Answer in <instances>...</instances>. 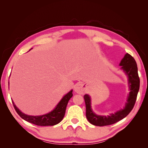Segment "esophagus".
I'll return each instance as SVG.
<instances>
[{
	"mask_svg": "<svg viewBox=\"0 0 148 148\" xmlns=\"http://www.w3.org/2000/svg\"><path fill=\"white\" fill-rule=\"evenodd\" d=\"M74 91L75 92H76L77 93L81 94V95H82V94H84V92H85V87H84L83 84H77L76 86H75Z\"/></svg>",
	"mask_w": 148,
	"mask_h": 148,
	"instance_id": "esophagus-1",
	"label": "esophagus"
}]
</instances>
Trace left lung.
<instances>
[{"mask_svg":"<svg viewBox=\"0 0 148 148\" xmlns=\"http://www.w3.org/2000/svg\"><path fill=\"white\" fill-rule=\"evenodd\" d=\"M121 69L127 75L130 92L123 109H121L108 116H100L93 111L91 106V98L89 95H84L86 104V116L91 124L95 126H106L114 124L126 117L132 110L136 101L140 86V79L138 75L136 62L130 55L127 53L119 63Z\"/></svg>","mask_w":148,"mask_h":148,"instance_id":"8db88e82","label":"left lung"}]
</instances>
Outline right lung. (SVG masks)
<instances>
[{
    "label": "right lung",
    "mask_w": 148,
    "mask_h": 148,
    "mask_svg": "<svg viewBox=\"0 0 148 148\" xmlns=\"http://www.w3.org/2000/svg\"><path fill=\"white\" fill-rule=\"evenodd\" d=\"M32 49V48H31L30 49ZM72 91L73 90H71L70 92L63 97V98L53 111L47 113V114L40 116H30L25 114L17 108L12 100V102L16 111L24 120L34 125H38V126H53V125L59 123L64 118L69 100L73 96Z\"/></svg>",
    "instance_id": "add662e5"
}]
</instances>
